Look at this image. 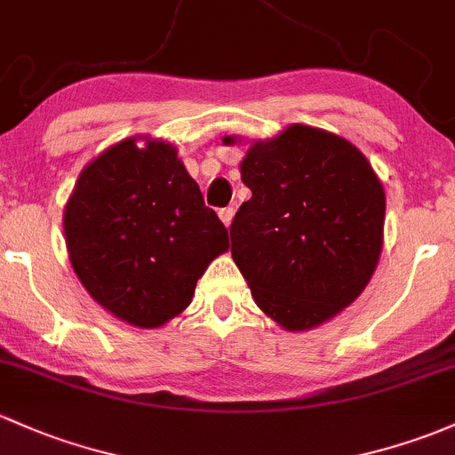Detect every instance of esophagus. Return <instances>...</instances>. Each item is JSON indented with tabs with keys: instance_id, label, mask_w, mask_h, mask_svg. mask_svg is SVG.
I'll list each match as a JSON object with an SVG mask.
<instances>
[{
	"instance_id": "obj_1",
	"label": "esophagus",
	"mask_w": 455,
	"mask_h": 455,
	"mask_svg": "<svg viewBox=\"0 0 455 455\" xmlns=\"http://www.w3.org/2000/svg\"><path fill=\"white\" fill-rule=\"evenodd\" d=\"M219 219L223 221V226L229 228V223H232V219H234V208H221V210H219Z\"/></svg>"
}]
</instances>
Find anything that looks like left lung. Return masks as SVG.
Masks as SVG:
<instances>
[{"label":"left lung","mask_w":455,"mask_h":455,"mask_svg":"<svg viewBox=\"0 0 455 455\" xmlns=\"http://www.w3.org/2000/svg\"><path fill=\"white\" fill-rule=\"evenodd\" d=\"M241 180L251 199L229 236L256 306L286 331H306L354 304L379 262L386 212L384 187L363 151L291 124L249 145Z\"/></svg>","instance_id":"left-lung-1"}]
</instances>
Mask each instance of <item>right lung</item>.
<instances>
[{"label":"right lung","instance_id":"right-lung-1","mask_svg":"<svg viewBox=\"0 0 455 455\" xmlns=\"http://www.w3.org/2000/svg\"><path fill=\"white\" fill-rule=\"evenodd\" d=\"M62 226L82 286L140 330L182 315L199 277L229 247L178 148L151 136L119 140L82 169Z\"/></svg>","mask_w":455,"mask_h":455}]
</instances>
